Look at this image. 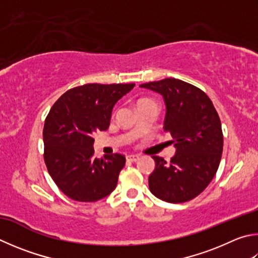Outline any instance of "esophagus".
Wrapping results in <instances>:
<instances>
[{
    "mask_svg": "<svg viewBox=\"0 0 258 258\" xmlns=\"http://www.w3.org/2000/svg\"><path fill=\"white\" fill-rule=\"evenodd\" d=\"M126 159H127L128 161L134 162V161L139 160V156L138 154H127V156H126Z\"/></svg>",
    "mask_w": 258,
    "mask_h": 258,
    "instance_id": "esophagus-1",
    "label": "esophagus"
}]
</instances>
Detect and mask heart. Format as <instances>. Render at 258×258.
Masks as SVG:
<instances>
[{
	"instance_id": "b5f03b06",
	"label": "heart",
	"mask_w": 258,
	"mask_h": 258,
	"mask_svg": "<svg viewBox=\"0 0 258 258\" xmlns=\"http://www.w3.org/2000/svg\"><path fill=\"white\" fill-rule=\"evenodd\" d=\"M147 100H151V99H147V98H144V99H141V100H140L139 102H142V101H147ZM139 102H138V104H139Z\"/></svg>"
}]
</instances>
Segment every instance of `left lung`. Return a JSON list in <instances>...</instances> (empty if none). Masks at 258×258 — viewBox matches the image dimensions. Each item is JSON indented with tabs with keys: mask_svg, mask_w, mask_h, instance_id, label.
I'll use <instances>...</instances> for the list:
<instances>
[{
	"mask_svg": "<svg viewBox=\"0 0 258 258\" xmlns=\"http://www.w3.org/2000/svg\"><path fill=\"white\" fill-rule=\"evenodd\" d=\"M140 87L163 97V130L171 134L176 148L169 163L152 156L156 168L149 176V188L156 198L169 203L193 200L213 179L221 160L223 134L217 110L207 93L178 79Z\"/></svg>",
	"mask_w": 258,
	"mask_h": 258,
	"instance_id": "left-lung-1",
	"label": "left lung"
}]
</instances>
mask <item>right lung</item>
I'll list each match as a JSON object with an SVG mask.
<instances>
[{
    "label": "right lung",
    "mask_w": 258,
    "mask_h": 258,
    "mask_svg": "<svg viewBox=\"0 0 258 258\" xmlns=\"http://www.w3.org/2000/svg\"><path fill=\"white\" fill-rule=\"evenodd\" d=\"M134 83H89L60 96L46 117L44 160L55 184L70 199L96 202L116 188L125 157L95 158L92 135L109 127L113 107Z\"/></svg>",
    "instance_id": "1"
}]
</instances>
